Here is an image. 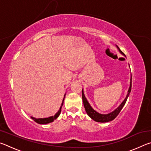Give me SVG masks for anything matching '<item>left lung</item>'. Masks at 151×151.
<instances>
[{"mask_svg": "<svg viewBox=\"0 0 151 151\" xmlns=\"http://www.w3.org/2000/svg\"><path fill=\"white\" fill-rule=\"evenodd\" d=\"M116 47L117 48V49L119 50L120 52L121 53L122 55H124V54L122 51L120 50V48L117 45H116ZM131 83H132V76H131V80H130V86L129 88V90H128L127 92V94L126 96V98L124 99V101L122 102L121 104L117 107L116 109H114L113 111H112L111 112H109L108 114H101L99 112H96L95 110H94L93 109V107L91 106V104H89V103L87 101V99L85 97V94H84V91L83 89L82 90V97H83V104H84V106H85V111L87 113L88 115L91 117V118L94 120V121L96 122H107L109 121H111L112 120H114L117 116V115L119 114V112H121L122 109L123 108V106H124L125 103H126L127 100L128 99V97L129 96V94L131 91Z\"/></svg>", "mask_w": 151, "mask_h": 151, "instance_id": "left-lung-1", "label": "left lung"}]
</instances>
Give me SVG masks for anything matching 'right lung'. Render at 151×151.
<instances>
[{"label":"right lung","mask_w":151,"mask_h":151,"mask_svg":"<svg viewBox=\"0 0 151 151\" xmlns=\"http://www.w3.org/2000/svg\"><path fill=\"white\" fill-rule=\"evenodd\" d=\"M65 95L66 94H65V96H64V98H63V100L62 102V104H61V106L60 107L59 110H58V111L56 113L54 116H51L48 117V118H40V119H36L35 117L33 116H30V118H31L32 120H34V121H35L36 122H37V123L39 124H48V123H50V122H52L55 121V119H57L58 116H59L60 112H61V108H62V106L63 105V103H64V100H65Z\"/></svg>","instance_id":"add662e5"}]
</instances>
